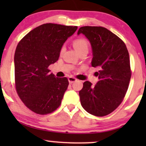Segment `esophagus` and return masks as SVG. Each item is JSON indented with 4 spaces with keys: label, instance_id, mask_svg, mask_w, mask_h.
I'll list each match as a JSON object with an SVG mask.
<instances>
[{
    "label": "esophagus",
    "instance_id": "obj_1",
    "mask_svg": "<svg viewBox=\"0 0 146 146\" xmlns=\"http://www.w3.org/2000/svg\"><path fill=\"white\" fill-rule=\"evenodd\" d=\"M68 82H69L70 84H73V82H75L77 81V79L73 76L68 77Z\"/></svg>",
    "mask_w": 146,
    "mask_h": 146
}]
</instances>
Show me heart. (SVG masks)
<instances>
[{
	"mask_svg": "<svg viewBox=\"0 0 146 146\" xmlns=\"http://www.w3.org/2000/svg\"><path fill=\"white\" fill-rule=\"evenodd\" d=\"M73 44L74 48L76 49V51H78L79 53L84 51H88V46H89L88 42L87 41V40H86L84 38H77V39L74 40ZM64 47L62 46V47L61 48V50H60V52L62 53L64 51Z\"/></svg>",
	"mask_w": 146,
	"mask_h": 146,
	"instance_id": "heart-1",
	"label": "heart"
}]
</instances>
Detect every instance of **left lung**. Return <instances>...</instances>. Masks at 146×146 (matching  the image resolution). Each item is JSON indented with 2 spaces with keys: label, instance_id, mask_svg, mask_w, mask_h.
<instances>
[{
  "label": "left lung",
  "instance_id": "left-lung-1",
  "mask_svg": "<svg viewBox=\"0 0 146 146\" xmlns=\"http://www.w3.org/2000/svg\"><path fill=\"white\" fill-rule=\"evenodd\" d=\"M93 49L91 65L98 67L99 81L93 86L84 82L79 92L84 109L91 115L103 117L113 112L123 101L131 78L130 58L125 43L103 27H82Z\"/></svg>",
  "mask_w": 146,
  "mask_h": 146
}]
</instances>
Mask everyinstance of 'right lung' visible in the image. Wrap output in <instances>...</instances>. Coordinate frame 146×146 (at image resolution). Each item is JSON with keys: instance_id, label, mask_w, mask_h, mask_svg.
I'll use <instances>...</instances> for the list:
<instances>
[{"instance_id": "right-lung-1", "label": "right lung", "mask_w": 146, "mask_h": 146, "mask_svg": "<svg viewBox=\"0 0 146 146\" xmlns=\"http://www.w3.org/2000/svg\"><path fill=\"white\" fill-rule=\"evenodd\" d=\"M77 29V26L46 23L31 30L16 46V90L24 104L35 113H51L61 104L69 84L68 79L50 74L48 67L58 61L63 44Z\"/></svg>"}]
</instances>
